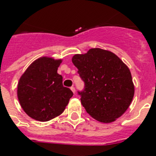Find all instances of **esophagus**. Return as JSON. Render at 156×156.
I'll use <instances>...</instances> for the list:
<instances>
[{
    "mask_svg": "<svg viewBox=\"0 0 156 156\" xmlns=\"http://www.w3.org/2000/svg\"><path fill=\"white\" fill-rule=\"evenodd\" d=\"M70 89H71V91H72L73 93H75V88H74V86H71V87H70Z\"/></svg>",
    "mask_w": 156,
    "mask_h": 156,
    "instance_id": "obj_1",
    "label": "esophagus"
}]
</instances>
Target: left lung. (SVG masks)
Wrapping results in <instances>:
<instances>
[{
    "label": "left lung",
    "mask_w": 156,
    "mask_h": 156,
    "mask_svg": "<svg viewBox=\"0 0 156 156\" xmlns=\"http://www.w3.org/2000/svg\"><path fill=\"white\" fill-rule=\"evenodd\" d=\"M72 63L85 83L83 90L78 93L89 115L104 123L122 115L134 95V85L126 65L113 52L98 48L74 55Z\"/></svg>",
    "instance_id": "1"
}]
</instances>
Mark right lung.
<instances>
[{
    "instance_id": "obj_1",
    "label": "right lung",
    "mask_w": 156,
    "mask_h": 156,
    "mask_svg": "<svg viewBox=\"0 0 156 156\" xmlns=\"http://www.w3.org/2000/svg\"><path fill=\"white\" fill-rule=\"evenodd\" d=\"M61 59L41 57L31 63L20 78L17 88L20 104L32 119L49 121L61 115L73 96L63 86L57 73Z\"/></svg>"
}]
</instances>
